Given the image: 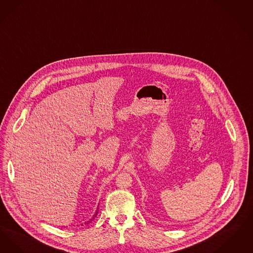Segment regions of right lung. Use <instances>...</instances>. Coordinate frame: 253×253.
<instances>
[{"label": "right lung", "mask_w": 253, "mask_h": 253, "mask_svg": "<svg viewBox=\"0 0 253 253\" xmlns=\"http://www.w3.org/2000/svg\"><path fill=\"white\" fill-rule=\"evenodd\" d=\"M98 209H99V208H97V210H96V211H95V213H94V214H93V216H92V218H91V219L88 220V222H86V223H85V224H88V223H89V222H91V221H92V219H94V218H95V217H96V215H97V213H98Z\"/></svg>", "instance_id": "add662e5"}]
</instances>
